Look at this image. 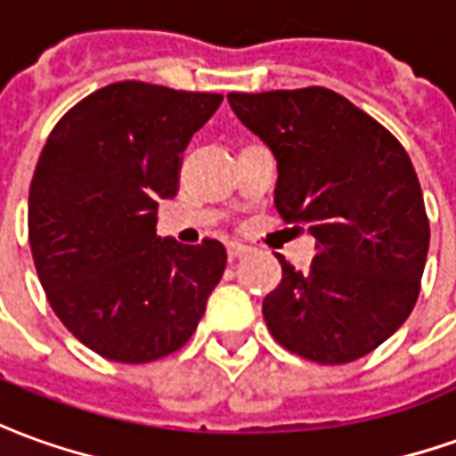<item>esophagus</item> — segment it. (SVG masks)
<instances>
[{"mask_svg":"<svg viewBox=\"0 0 456 456\" xmlns=\"http://www.w3.org/2000/svg\"><path fill=\"white\" fill-rule=\"evenodd\" d=\"M227 254H229V261L241 259V256H247V254H249V247H244V244H237V241H232V244H227Z\"/></svg>","mask_w":456,"mask_h":456,"instance_id":"esophagus-1","label":"esophagus"}]
</instances>
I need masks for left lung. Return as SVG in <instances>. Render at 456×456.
I'll return each mask as SVG.
<instances>
[{
	"label": "left lung",
	"instance_id": "1",
	"mask_svg": "<svg viewBox=\"0 0 456 456\" xmlns=\"http://www.w3.org/2000/svg\"><path fill=\"white\" fill-rule=\"evenodd\" d=\"M279 162L273 205L316 237L305 273L283 256L264 298L273 340L321 365L368 355L419 296L429 219L410 155L390 130L323 86L229 94Z\"/></svg>",
	"mask_w": 456,
	"mask_h": 456
}]
</instances>
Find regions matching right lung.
Here are the masks:
<instances>
[{
  "label": "right lung",
  "instance_id": "right-lung-1",
  "mask_svg": "<svg viewBox=\"0 0 456 456\" xmlns=\"http://www.w3.org/2000/svg\"><path fill=\"white\" fill-rule=\"evenodd\" d=\"M224 95L120 81L53 126L28 187V244L53 314L108 361H160L192 338L227 251L160 239L158 200Z\"/></svg>",
  "mask_w": 456,
  "mask_h": 456
}]
</instances>
